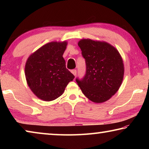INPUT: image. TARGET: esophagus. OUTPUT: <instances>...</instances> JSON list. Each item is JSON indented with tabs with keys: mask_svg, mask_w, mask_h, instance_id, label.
Listing matches in <instances>:
<instances>
[{
	"mask_svg": "<svg viewBox=\"0 0 149 149\" xmlns=\"http://www.w3.org/2000/svg\"><path fill=\"white\" fill-rule=\"evenodd\" d=\"M71 72H72V74H74V75H76V74H77V70H72V71H71Z\"/></svg>",
	"mask_w": 149,
	"mask_h": 149,
	"instance_id": "1",
	"label": "esophagus"
}]
</instances>
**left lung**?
<instances>
[{
  "mask_svg": "<svg viewBox=\"0 0 149 149\" xmlns=\"http://www.w3.org/2000/svg\"><path fill=\"white\" fill-rule=\"evenodd\" d=\"M85 60L86 73L76 82L90 100L101 103L115 95L122 84L124 65L119 52L107 42L81 39L78 42Z\"/></svg>",
  "mask_w": 149,
  "mask_h": 149,
  "instance_id": "1",
  "label": "left lung"
}]
</instances>
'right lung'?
<instances>
[{
    "mask_svg": "<svg viewBox=\"0 0 149 149\" xmlns=\"http://www.w3.org/2000/svg\"><path fill=\"white\" fill-rule=\"evenodd\" d=\"M68 42H50L27 60L25 75L30 89L39 99L51 101L62 95L74 75L65 68L63 54Z\"/></svg>",
    "mask_w": 149,
    "mask_h": 149,
    "instance_id": "obj_1",
    "label": "right lung"
}]
</instances>
